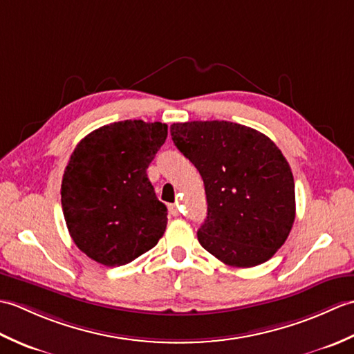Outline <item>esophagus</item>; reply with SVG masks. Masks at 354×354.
<instances>
[{
  "label": "esophagus",
  "instance_id": "1",
  "mask_svg": "<svg viewBox=\"0 0 354 354\" xmlns=\"http://www.w3.org/2000/svg\"><path fill=\"white\" fill-rule=\"evenodd\" d=\"M169 212H170L171 216H179V209H178L176 205H170L169 207Z\"/></svg>",
  "mask_w": 354,
  "mask_h": 354
}]
</instances>
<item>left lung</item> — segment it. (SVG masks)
<instances>
[{
  "mask_svg": "<svg viewBox=\"0 0 354 354\" xmlns=\"http://www.w3.org/2000/svg\"><path fill=\"white\" fill-rule=\"evenodd\" d=\"M170 133L204 179L208 207L198 231L202 248L234 268L272 257L295 221L292 170L275 142L223 120L173 123Z\"/></svg>",
  "mask_w": 354,
  "mask_h": 354,
  "instance_id": "left-lung-1",
  "label": "left lung"
}]
</instances>
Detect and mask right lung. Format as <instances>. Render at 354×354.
Segmentation results:
<instances>
[{"label":"right lung","mask_w":354,"mask_h":354,"mask_svg":"<svg viewBox=\"0 0 354 354\" xmlns=\"http://www.w3.org/2000/svg\"><path fill=\"white\" fill-rule=\"evenodd\" d=\"M167 138V124L111 123L74 149L62 178V209L82 252L104 266L131 263L158 243L167 208L158 201L147 167Z\"/></svg>","instance_id":"add662e5"}]
</instances>
